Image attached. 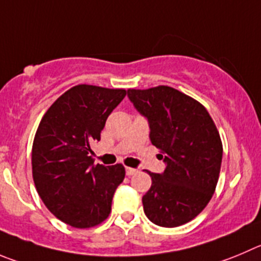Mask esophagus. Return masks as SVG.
I'll return each mask as SVG.
<instances>
[{"label": "esophagus", "mask_w": 261, "mask_h": 261, "mask_svg": "<svg viewBox=\"0 0 261 261\" xmlns=\"http://www.w3.org/2000/svg\"><path fill=\"white\" fill-rule=\"evenodd\" d=\"M136 172H138V170H136V169H131V167H126V175H127V176H133V175H135Z\"/></svg>", "instance_id": "34e87169"}]
</instances>
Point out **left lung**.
Segmentation results:
<instances>
[{"label":"left lung","mask_w":261,"mask_h":261,"mask_svg":"<svg viewBox=\"0 0 261 261\" xmlns=\"http://www.w3.org/2000/svg\"><path fill=\"white\" fill-rule=\"evenodd\" d=\"M135 108L149 121L150 142L165 154L162 174L143 196L147 218L174 228L193 220L210 202L220 174L223 144L199 101L170 86L128 89Z\"/></svg>","instance_id":"obj_1"}]
</instances>
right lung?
Listing matches in <instances>:
<instances>
[{"label":"right lung","instance_id":"add662e5","mask_svg":"<svg viewBox=\"0 0 261 261\" xmlns=\"http://www.w3.org/2000/svg\"><path fill=\"white\" fill-rule=\"evenodd\" d=\"M123 89L77 85L46 111L32 147V175L46 207L73 228L87 229L111 214L112 198L125 179V167L94 165L91 144Z\"/></svg>","mask_w":261,"mask_h":261}]
</instances>
